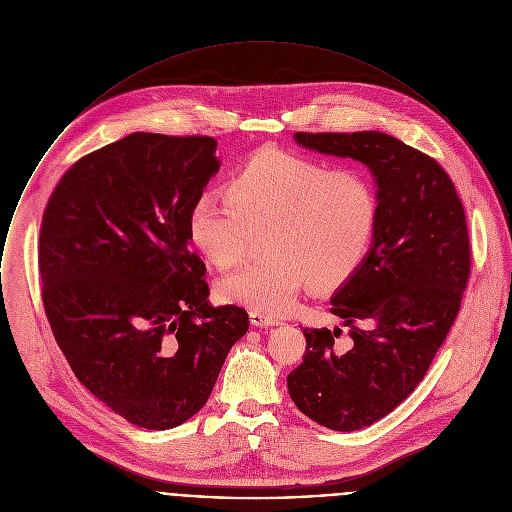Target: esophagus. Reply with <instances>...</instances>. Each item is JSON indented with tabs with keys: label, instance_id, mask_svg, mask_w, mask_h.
<instances>
[{
	"label": "esophagus",
	"instance_id": "obj_1",
	"mask_svg": "<svg viewBox=\"0 0 512 512\" xmlns=\"http://www.w3.org/2000/svg\"><path fill=\"white\" fill-rule=\"evenodd\" d=\"M249 318H251L253 326H277V324H283L281 318H277V316H273L269 312H263V310H251Z\"/></svg>",
	"mask_w": 512,
	"mask_h": 512
}]
</instances>
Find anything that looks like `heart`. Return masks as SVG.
Here are the masks:
<instances>
[{"label": "heart", "instance_id": "b5f03b06", "mask_svg": "<svg viewBox=\"0 0 512 512\" xmlns=\"http://www.w3.org/2000/svg\"><path fill=\"white\" fill-rule=\"evenodd\" d=\"M378 192L356 168L330 170L299 154L265 150L229 178L227 194L205 190L190 207L188 235L217 267L235 265L249 231L267 227L265 259L223 277V301L285 312L307 285L330 291L364 263L378 225Z\"/></svg>", "mask_w": 512, "mask_h": 512}]
</instances>
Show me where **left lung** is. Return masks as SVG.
I'll return each instance as SVG.
<instances>
[{
    "mask_svg": "<svg viewBox=\"0 0 512 512\" xmlns=\"http://www.w3.org/2000/svg\"><path fill=\"white\" fill-rule=\"evenodd\" d=\"M295 142L362 162L378 186L372 247L330 301L350 348H334L340 328H305L303 364L287 376L312 421L356 431L408 398L455 322L471 271L465 211L445 170L390 134L297 132Z\"/></svg>",
    "mask_w": 512,
    "mask_h": 512,
    "instance_id": "1",
    "label": "left lung"
}]
</instances>
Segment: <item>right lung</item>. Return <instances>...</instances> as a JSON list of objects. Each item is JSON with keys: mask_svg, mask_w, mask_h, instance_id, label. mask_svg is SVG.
Listing matches in <instances>:
<instances>
[{"mask_svg": "<svg viewBox=\"0 0 512 512\" xmlns=\"http://www.w3.org/2000/svg\"><path fill=\"white\" fill-rule=\"evenodd\" d=\"M209 136L134 132L75 162L43 211L39 273L79 382L144 429L204 408L249 316L211 307L188 215L219 170Z\"/></svg>", "mask_w": 512, "mask_h": 512, "instance_id": "obj_1", "label": "right lung"}]
</instances>
